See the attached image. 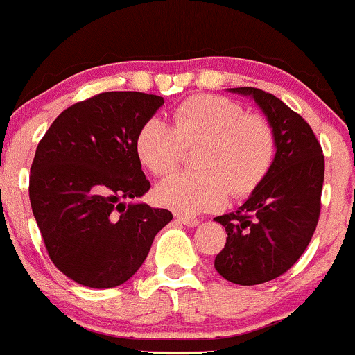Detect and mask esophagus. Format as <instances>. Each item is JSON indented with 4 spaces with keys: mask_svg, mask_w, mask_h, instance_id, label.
<instances>
[{
    "mask_svg": "<svg viewBox=\"0 0 355 355\" xmlns=\"http://www.w3.org/2000/svg\"><path fill=\"white\" fill-rule=\"evenodd\" d=\"M177 220L185 226H190V228H195V226H198L200 223L198 218H193V216H187V215H177Z\"/></svg>",
    "mask_w": 355,
    "mask_h": 355,
    "instance_id": "34e87169",
    "label": "esophagus"
}]
</instances>
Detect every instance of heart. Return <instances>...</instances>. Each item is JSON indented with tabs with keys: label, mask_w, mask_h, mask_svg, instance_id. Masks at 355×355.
I'll return each mask as SVG.
<instances>
[{
	"label": "heart",
	"mask_w": 355,
	"mask_h": 355,
	"mask_svg": "<svg viewBox=\"0 0 355 355\" xmlns=\"http://www.w3.org/2000/svg\"><path fill=\"white\" fill-rule=\"evenodd\" d=\"M187 147H200L195 173H177L159 183L160 205L185 215L218 210L228 193L250 195L270 172L276 155L275 130L266 119L248 115L220 96H193L173 110V122L152 117L135 140L137 155L153 175L172 173Z\"/></svg>",
	"instance_id": "b5f03b06"
}]
</instances>
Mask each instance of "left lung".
<instances>
[{"label":"left lung","mask_w":355,"mask_h":355,"mask_svg":"<svg viewBox=\"0 0 355 355\" xmlns=\"http://www.w3.org/2000/svg\"><path fill=\"white\" fill-rule=\"evenodd\" d=\"M230 92L251 97L276 137L264 180L236 211L215 218L228 234L215 270L234 284L253 286L288 271L309 245L321 213L324 155L309 123L283 101L254 87Z\"/></svg>","instance_id":"1"}]
</instances>
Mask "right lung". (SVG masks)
I'll use <instances>...</instances> for the list:
<instances>
[{
	"label": "right lung",
	"mask_w": 355,
	"mask_h": 355,
	"mask_svg": "<svg viewBox=\"0 0 355 355\" xmlns=\"http://www.w3.org/2000/svg\"><path fill=\"white\" fill-rule=\"evenodd\" d=\"M164 105L144 92H102L58 115L36 148L29 200L51 261L87 288L125 283L173 215L147 203L135 140Z\"/></svg>",
	"instance_id": "add662e5"
}]
</instances>
